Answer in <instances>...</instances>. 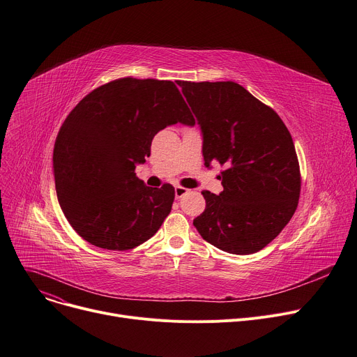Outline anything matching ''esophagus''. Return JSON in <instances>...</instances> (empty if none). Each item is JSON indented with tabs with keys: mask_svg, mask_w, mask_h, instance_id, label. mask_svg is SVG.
<instances>
[{
	"mask_svg": "<svg viewBox=\"0 0 357 357\" xmlns=\"http://www.w3.org/2000/svg\"><path fill=\"white\" fill-rule=\"evenodd\" d=\"M188 194V189H185V188H181V186H178V188H175V198L176 199H181L183 195H186Z\"/></svg>",
	"mask_w": 357,
	"mask_h": 357,
	"instance_id": "esophagus-1",
	"label": "esophagus"
}]
</instances>
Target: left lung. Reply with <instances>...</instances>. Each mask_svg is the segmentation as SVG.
Instances as JSON below:
<instances>
[{
  "label": "left lung",
  "instance_id": "left-lung-1",
  "mask_svg": "<svg viewBox=\"0 0 357 357\" xmlns=\"http://www.w3.org/2000/svg\"><path fill=\"white\" fill-rule=\"evenodd\" d=\"M202 133L206 168L225 165L224 191H204L194 220L202 238L225 252H258L289 224L300 197L291 135L280 116L234 82H179Z\"/></svg>",
  "mask_w": 357,
  "mask_h": 357
}]
</instances>
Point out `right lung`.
Here are the masks:
<instances>
[{"instance_id": "1", "label": "right lung", "mask_w": 357, "mask_h": 357, "mask_svg": "<svg viewBox=\"0 0 357 357\" xmlns=\"http://www.w3.org/2000/svg\"><path fill=\"white\" fill-rule=\"evenodd\" d=\"M176 123L195 121L168 80L119 79L70 112L56 139L53 174L59 204L83 240L125 251L156 234L175 188L146 186L135 168L151 156L153 136Z\"/></svg>"}]
</instances>
